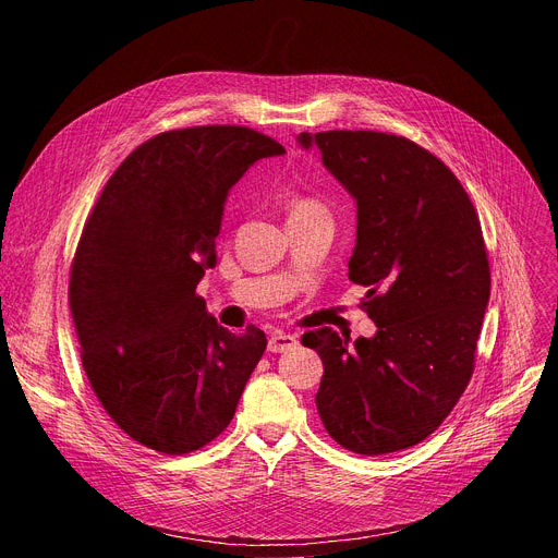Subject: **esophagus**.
<instances>
[{
    "label": "esophagus",
    "mask_w": 558,
    "mask_h": 558,
    "mask_svg": "<svg viewBox=\"0 0 558 558\" xmlns=\"http://www.w3.org/2000/svg\"><path fill=\"white\" fill-rule=\"evenodd\" d=\"M295 347H298L295 336L280 333V331L271 333V336H269V342H267V349H269L271 353H284V351H291V349H295Z\"/></svg>",
    "instance_id": "obj_1"
}]
</instances>
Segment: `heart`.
I'll list each match as a JSON object with an SVG mask.
<instances>
[{
    "label": "heart",
    "instance_id": "1",
    "mask_svg": "<svg viewBox=\"0 0 558 558\" xmlns=\"http://www.w3.org/2000/svg\"><path fill=\"white\" fill-rule=\"evenodd\" d=\"M313 211H325V207L313 201V198H298L293 203V211L291 214H313Z\"/></svg>",
    "mask_w": 558,
    "mask_h": 558
}]
</instances>
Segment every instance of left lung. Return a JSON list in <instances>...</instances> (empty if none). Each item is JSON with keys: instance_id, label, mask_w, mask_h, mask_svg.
Here are the masks:
<instances>
[{"instance_id": "1", "label": "left lung", "mask_w": 558, "mask_h": 558, "mask_svg": "<svg viewBox=\"0 0 558 558\" xmlns=\"http://www.w3.org/2000/svg\"><path fill=\"white\" fill-rule=\"evenodd\" d=\"M357 205L349 280L373 338L325 327L302 336L325 364L317 413L327 433L357 454L424 441L450 415L474 371L490 298L480 216L457 177L422 145L371 130L298 136Z\"/></svg>"}]
</instances>
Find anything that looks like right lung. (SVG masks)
<instances>
[{
  "label": "right lung",
  "mask_w": 558,
  "mask_h": 558,
  "mask_svg": "<svg viewBox=\"0 0 558 558\" xmlns=\"http://www.w3.org/2000/svg\"><path fill=\"white\" fill-rule=\"evenodd\" d=\"M284 147L252 128L201 125L141 143L106 183L70 267L82 364L134 441L187 454L231 422L267 338L235 336L196 295L216 265L229 190Z\"/></svg>",
  "instance_id": "1"
}]
</instances>
